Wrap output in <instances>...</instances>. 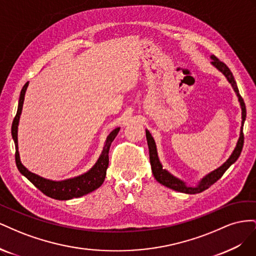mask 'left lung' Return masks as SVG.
<instances>
[{
  "instance_id": "8db88e82",
  "label": "left lung",
  "mask_w": 256,
  "mask_h": 256,
  "mask_svg": "<svg viewBox=\"0 0 256 256\" xmlns=\"http://www.w3.org/2000/svg\"><path fill=\"white\" fill-rule=\"evenodd\" d=\"M212 64L214 65L220 72H223V74L226 76L228 82L232 84V86H233L234 90L236 92L240 106H242V126H244V122L246 120V104H244L242 97L239 95V90L237 88L236 81L233 76V74H232L230 68L226 64H224L223 62L219 60V58H216L214 56H212ZM146 138H147V144H148V148H150V160L152 171L154 177L156 178V180L170 189H173V190L184 192V193H189V194H196V193L203 192L204 190L210 187L212 184H214L216 180H219L220 178L223 176V174L226 173V170L232 164H233L234 162L238 159V157L240 156V154H242V147H244V136L242 127V131H240V136H239L237 146H236L235 150L233 152V154H232V156L228 158V160L223 166H221L219 168H216V171L212 172L210 174H208L206 177H204L198 187L191 188V187H187V186H186L182 182L177 180L176 177H174L173 175L166 172V170L162 168L161 164L159 162V159H158L156 144H154V141L152 134H150V131H147V130H146Z\"/></svg>"
}]
</instances>
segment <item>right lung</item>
I'll use <instances>...</instances> for the list:
<instances>
[{"label":"right lung","instance_id":"right-lung-1","mask_svg":"<svg viewBox=\"0 0 256 256\" xmlns=\"http://www.w3.org/2000/svg\"><path fill=\"white\" fill-rule=\"evenodd\" d=\"M28 85V82H26L24 84V86H23L21 90L17 114L14 116V118L12 120V136L14 141V146H16L14 159H16V164L20 173L22 175H24L38 190H40L44 193V194L56 200H70L74 198H80L88 194V193L92 191L98 189L104 182L106 168H108V166H109V150H110L111 143L113 142L115 136L118 134L120 128L114 129L112 132H110V134L108 136L102 156L99 157L94 168H92L88 173H85L79 177L72 178V180H67L64 182L48 180H44V178L40 176L30 173L21 164L20 162L19 152H18V138H17L18 122H19V118L21 114L23 100H24V95H26Z\"/></svg>","mask_w":256,"mask_h":256}]
</instances>
